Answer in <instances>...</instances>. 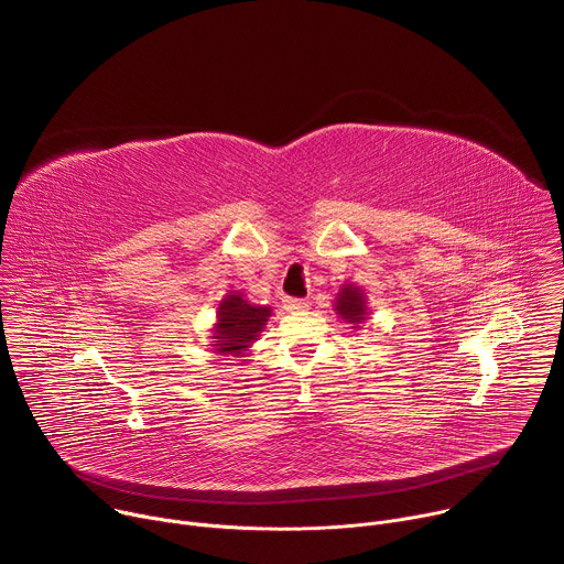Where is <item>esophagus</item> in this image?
<instances>
[{
	"label": "esophagus",
	"mask_w": 564,
	"mask_h": 564,
	"mask_svg": "<svg viewBox=\"0 0 564 564\" xmlns=\"http://www.w3.org/2000/svg\"><path fill=\"white\" fill-rule=\"evenodd\" d=\"M310 303L305 301V299H292V296H288V299H283V307L288 310V312H299V310H305Z\"/></svg>",
	"instance_id": "1"
}]
</instances>
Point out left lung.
<instances>
[{"mask_svg":"<svg viewBox=\"0 0 564 564\" xmlns=\"http://www.w3.org/2000/svg\"><path fill=\"white\" fill-rule=\"evenodd\" d=\"M337 312L350 321V324H359V321H364V314H366V303H364V296H361V290L359 288H344L339 299H337Z\"/></svg>","mask_w":564,"mask_h":564,"instance_id":"8db88e82","label":"left lung"}]
</instances>
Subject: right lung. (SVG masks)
Instances as JSON below:
<instances>
[{
  "label": "right lung",
  "mask_w": 564,
  "mask_h": 564,
  "mask_svg": "<svg viewBox=\"0 0 564 564\" xmlns=\"http://www.w3.org/2000/svg\"><path fill=\"white\" fill-rule=\"evenodd\" d=\"M268 316L270 307L250 305L243 294H229L218 307L216 350L223 355L246 350L263 330Z\"/></svg>",
  "instance_id": "1"
}]
</instances>
